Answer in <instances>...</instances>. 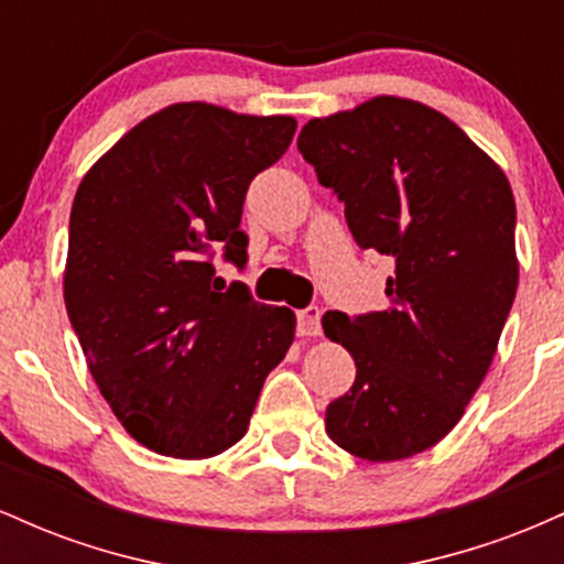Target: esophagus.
I'll list each match as a JSON object with an SVG mask.
<instances>
[{
  "mask_svg": "<svg viewBox=\"0 0 564 564\" xmlns=\"http://www.w3.org/2000/svg\"><path fill=\"white\" fill-rule=\"evenodd\" d=\"M296 334L300 336H318L321 334V307L310 304L296 313Z\"/></svg>",
  "mask_w": 564,
  "mask_h": 564,
  "instance_id": "1",
  "label": "esophagus"
}]
</instances>
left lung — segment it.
Wrapping results in <instances>:
<instances>
[{"mask_svg":"<svg viewBox=\"0 0 564 564\" xmlns=\"http://www.w3.org/2000/svg\"><path fill=\"white\" fill-rule=\"evenodd\" d=\"M296 148L355 243L394 260L384 310L323 315L358 368L326 432L366 462L408 458L458 424L496 355L520 275L509 180L448 116L390 95L307 121Z\"/></svg>","mask_w":564,"mask_h":564,"instance_id":"1","label":"left lung"}]
</instances>
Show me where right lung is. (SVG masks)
Masks as SVG:
<instances>
[{"label":"right lung","mask_w":564,"mask_h":564,"mask_svg":"<svg viewBox=\"0 0 564 564\" xmlns=\"http://www.w3.org/2000/svg\"><path fill=\"white\" fill-rule=\"evenodd\" d=\"M291 116L177 102L129 129L84 174L68 225L66 310L89 373L145 448L209 458L249 430L294 313L217 289L243 270L249 183L289 151Z\"/></svg>","instance_id":"1"}]
</instances>
